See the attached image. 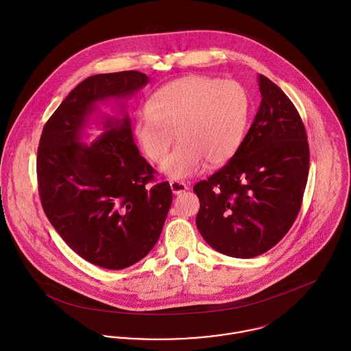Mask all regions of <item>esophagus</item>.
<instances>
[{
    "label": "esophagus",
    "instance_id": "esophagus-1",
    "mask_svg": "<svg viewBox=\"0 0 351 351\" xmlns=\"http://www.w3.org/2000/svg\"><path fill=\"white\" fill-rule=\"evenodd\" d=\"M170 188L174 195H181L182 192L189 189V186L181 181H170Z\"/></svg>",
    "mask_w": 351,
    "mask_h": 351
}]
</instances>
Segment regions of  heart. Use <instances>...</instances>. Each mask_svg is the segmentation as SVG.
Wrapping results in <instances>:
<instances>
[{"label":"heart","instance_id":"b5f03b06","mask_svg":"<svg viewBox=\"0 0 351 351\" xmlns=\"http://www.w3.org/2000/svg\"><path fill=\"white\" fill-rule=\"evenodd\" d=\"M249 120V100L235 82L189 75L159 88L138 112L134 135L155 163L165 159L177 132L180 145L160 170L171 180L199 174L206 160L220 166L239 150Z\"/></svg>","mask_w":351,"mask_h":351}]
</instances>
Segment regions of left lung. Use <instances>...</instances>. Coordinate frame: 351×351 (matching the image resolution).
Returning <instances> with one entry per match:
<instances>
[{
    "label": "left lung",
    "mask_w": 351,
    "mask_h": 351,
    "mask_svg": "<svg viewBox=\"0 0 351 351\" xmlns=\"http://www.w3.org/2000/svg\"><path fill=\"white\" fill-rule=\"evenodd\" d=\"M261 104L235 156L195 185L196 224L221 254L252 258L276 246L300 210L309 147L300 114L288 96L259 74Z\"/></svg>",
    "instance_id": "1"
}]
</instances>
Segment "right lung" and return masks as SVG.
<instances>
[{"mask_svg": "<svg viewBox=\"0 0 351 351\" xmlns=\"http://www.w3.org/2000/svg\"><path fill=\"white\" fill-rule=\"evenodd\" d=\"M149 84L139 71L97 74L77 85L46 123L38 149L43 209L71 250L104 269L145 258L162 232L173 193L134 143L125 102ZM116 99L122 116L101 117L103 134L83 142L98 104Z\"/></svg>", "mask_w": 351, "mask_h": 351, "instance_id": "right-lung-1", "label": "right lung"}]
</instances>
